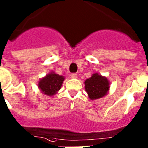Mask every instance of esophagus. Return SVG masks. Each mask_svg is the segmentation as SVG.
I'll list each match as a JSON object with an SVG mask.
<instances>
[{"mask_svg":"<svg viewBox=\"0 0 148 148\" xmlns=\"http://www.w3.org/2000/svg\"><path fill=\"white\" fill-rule=\"evenodd\" d=\"M71 78H73V79H75V78H77V74L76 73H72L70 75Z\"/></svg>","mask_w":148,"mask_h":148,"instance_id":"esophagus-1","label":"esophagus"}]
</instances>
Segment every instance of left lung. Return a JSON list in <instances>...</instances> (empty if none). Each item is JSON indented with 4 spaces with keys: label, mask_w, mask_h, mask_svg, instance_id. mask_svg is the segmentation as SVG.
I'll list each match as a JSON object with an SVG mask.
<instances>
[{
    "label": "left lung",
    "mask_w": 148,
    "mask_h": 148,
    "mask_svg": "<svg viewBox=\"0 0 148 148\" xmlns=\"http://www.w3.org/2000/svg\"><path fill=\"white\" fill-rule=\"evenodd\" d=\"M85 89L90 99H97L105 97L110 90V82L105 76L98 73L85 81Z\"/></svg>",
    "instance_id": "8db88e82"
}]
</instances>
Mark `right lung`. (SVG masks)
<instances>
[{
    "mask_svg": "<svg viewBox=\"0 0 148 148\" xmlns=\"http://www.w3.org/2000/svg\"><path fill=\"white\" fill-rule=\"evenodd\" d=\"M64 79V76L56 74L54 72H51L39 80L38 86L42 93L51 97L56 94L58 90L61 89Z\"/></svg>",
    "mask_w": 148,
    "mask_h": 148,
    "instance_id": "add662e5",
    "label": "right lung"
}]
</instances>
